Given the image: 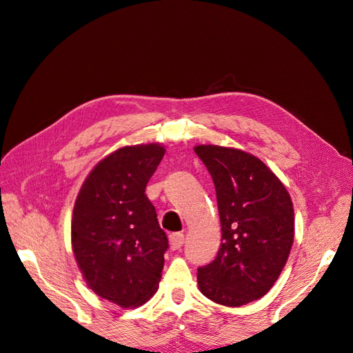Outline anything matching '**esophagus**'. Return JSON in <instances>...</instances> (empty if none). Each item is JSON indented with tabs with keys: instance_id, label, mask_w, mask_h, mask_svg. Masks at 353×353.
Listing matches in <instances>:
<instances>
[{
	"instance_id": "34e87169",
	"label": "esophagus",
	"mask_w": 353,
	"mask_h": 353,
	"mask_svg": "<svg viewBox=\"0 0 353 353\" xmlns=\"http://www.w3.org/2000/svg\"><path fill=\"white\" fill-rule=\"evenodd\" d=\"M184 243V234L183 232H172L169 236V245L172 250H178Z\"/></svg>"
}]
</instances>
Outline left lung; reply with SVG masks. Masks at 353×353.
I'll return each instance as SVG.
<instances>
[{
	"instance_id": "obj_1",
	"label": "left lung",
	"mask_w": 353,
	"mask_h": 353,
	"mask_svg": "<svg viewBox=\"0 0 353 353\" xmlns=\"http://www.w3.org/2000/svg\"><path fill=\"white\" fill-rule=\"evenodd\" d=\"M216 190L221 249L197 270L200 292L223 306L258 301L279 280L294 240V210L284 184L261 159L239 148L196 145Z\"/></svg>"
}]
</instances>
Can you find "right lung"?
Segmentation results:
<instances>
[{
  "instance_id": "obj_1",
  "label": "right lung",
  "mask_w": 353,
  "mask_h": 353,
  "mask_svg": "<svg viewBox=\"0 0 353 353\" xmlns=\"http://www.w3.org/2000/svg\"><path fill=\"white\" fill-rule=\"evenodd\" d=\"M157 143L125 145L85 178L73 206L72 249L91 290L121 307L159 288L168 249L145 187L165 156Z\"/></svg>"
}]
</instances>
